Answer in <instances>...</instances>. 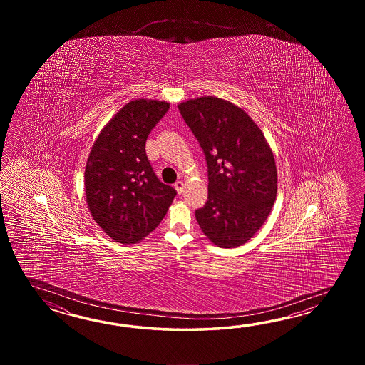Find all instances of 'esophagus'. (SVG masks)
Listing matches in <instances>:
<instances>
[{"instance_id": "obj_1", "label": "esophagus", "mask_w": 365, "mask_h": 365, "mask_svg": "<svg viewBox=\"0 0 365 365\" xmlns=\"http://www.w3.org/2000/svg\"><path fill=\"white\" fill-rule=\"evenodd\" d=\"M175 187H176L178 193H182V192H184V181H181V180L176 181V182H175Z\"/></svg>"}]
</instances>
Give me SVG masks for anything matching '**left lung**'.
Here are the masks:
<instances>
[{
    "mask_svg": "<svg viewBox=\"0 0 365 365\" xmlns=\"http://www.w3.org/2000/svg\"><path fill=\"white\" fill-rule=\"evenodd\" d=\"M179 109L207 164L209 195L195 219L215 245L237 248L261 228L275 201L272 148L253 120L230 101L203 96Z\"/></svg>",
    "mask_w": 365,
    "mask_h": 365,
    "instance_id": "left-lung-1",
    "label": "left lung"
}]
</instances>
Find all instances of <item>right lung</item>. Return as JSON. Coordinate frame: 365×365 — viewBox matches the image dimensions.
<instances>
[{
  "label": "right lung",
  "mask_w": 365,
  "mask_h": 365,
  "mask_svg": "<svg viewBox=\"0 0 365 365\" xmlns=\"http://www.w3.org/2000/svg\"><path fill=\"white\" fill-rule=\"evenodd\" d=\"M165 101H130L95 140L85 172L86 200L101 230L134 244L162 222L178 192L158 179L146 155L148 134L168 112Z\"/></svg>",
  "instance_id": "obj_1"
}]
</instances>
